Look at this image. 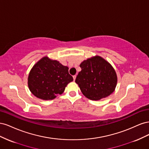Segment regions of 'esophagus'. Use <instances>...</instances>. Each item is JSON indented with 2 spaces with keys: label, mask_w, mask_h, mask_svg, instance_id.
Returning <instances> with one entry per match:
<instances>
[{
  "label": "esophagus",
  "mask_w": 149,
  "mask_h": 149,
  "mask_svg": "<svg viewBox=\"0 0 149 149\" xmlns=\"http://www.w3.org/2000/svg\"><path fill=\"white\" fill-rule=\"evenodd\" d=\"M73 79H74V81H75L76 78V75H74V76H73Z\"/></svg>",
  "instance_id": "obj_1"
}]
</instances>
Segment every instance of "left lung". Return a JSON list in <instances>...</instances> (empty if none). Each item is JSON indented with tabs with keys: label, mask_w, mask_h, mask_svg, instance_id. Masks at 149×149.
<instances>
[{
	"label": "left lung",
	"mask_w": 149,
	"mask_h": 149,
	"mask_svg": "<svg viewBox=\"0 0 149 149\" xmlns=\"http://www.w3.org/2000/svg\"><path fill=\"white\" fill-rule=\"evenodd\" d=\"M79 66L81 71L76 76L83 95L93 101L109 96L114 91L118 77L114 68L100 56H94L84 60Z\"/></svg>",
	"instance_id": "left-lung-1"
}]
</instances>
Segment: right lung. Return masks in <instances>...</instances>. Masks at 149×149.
<instances>
[{
  "instance_id": "right-lung-1",
  "label": "right lung",
  "mask_w": 149,
  "mask_h": 149,
  "mask_svg": "<svg viewBox=\"0 0 149 149\" xmlns=\"http://www.w3.org/2000/svg\"><path fill=\"white\" fill-rule=\"evenodd\" d=\"M68 69L57 60L43 57L33 65L29 73L30 91L41 100H53L63 93L67 84L73 81Z\"/></svg>"
}]
</instances>
